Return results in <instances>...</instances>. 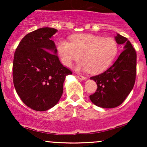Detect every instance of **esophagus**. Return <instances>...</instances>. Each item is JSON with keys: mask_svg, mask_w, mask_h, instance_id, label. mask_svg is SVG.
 Here are the masks:
<instances>
[{"mask_svg": "<svg viewBox=\"0 0 147 147\" xmlns=\"http://www.w3.org/2000/svg\"><path fill=\"white\" fill-rule=\"evenodd\" d=\"M76 77H77L79 79H80V80H86L87 78L86 77H84V76H82V75H76Z\"/></svg>", "mask_w": 147, "mask_h": 147, "instance_id": "1", "label": "esophagus"}]
</instances>
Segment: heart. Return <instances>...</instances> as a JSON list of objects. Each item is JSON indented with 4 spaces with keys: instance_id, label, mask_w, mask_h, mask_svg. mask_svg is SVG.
<instances>
[{
    "instance_id": "obj_1",
    "label": "heart",
    "mask_w": 147,
    "mask_h": 147,
    "mask_svg": "<svg viewBox=\"0 0 147 147\" xmlns=\"http://www.w3.org/2000/svg\"><path fill=\"white\" fill-rule=\"evenodd\" d=\"M57 54L61 62L71 66L81 56L82 63L76 69L88 70L90 74L102 73L109 68L117 56L118 45L113 38L90 34L72 35L70 42L61 40L57 43Z\"/></svg>"
}]
</instances>
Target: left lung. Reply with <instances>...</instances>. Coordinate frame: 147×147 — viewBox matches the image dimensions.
Listing matches in <instances>:
<instances>
[{
    "label": "left lung",
    "instance_id": "8db88e82",
    "mask_svg": "<svg viewBox=\"0 0 147 147\" xmlns=\"http://www.w3.org/2000/svg\"><path fill=\"white\" fill-rule=\"evenodd\" d=\"M117 44H124V50L113 65L100 75L90 77L96 82V92L90 101L104 109L117 107L122 104L132 90L136 82V52L126 37L117 34Z\"/></svg>",
    "mask_w": 147,
    "mask_h": 147
}]
</instances>
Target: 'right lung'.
Instances as JSON below:
<instances>
[{"label": "right lung", "mask_w": 147, "mask_h": 147, "mask_svg": "<svg viewBox=\"0 0 147 147\" xmlns=\"http://www.w3.org/2000/svg\"><path fill=\"white\" fill-rule=\"evenodd\" d=\"M57 30L41 28L23 37L14 53L13 82L26 106L45 111L58 103L69 69L61 63L51 38Z\"/></svg>", "instance_id": "obj_1"}]
</instances>
